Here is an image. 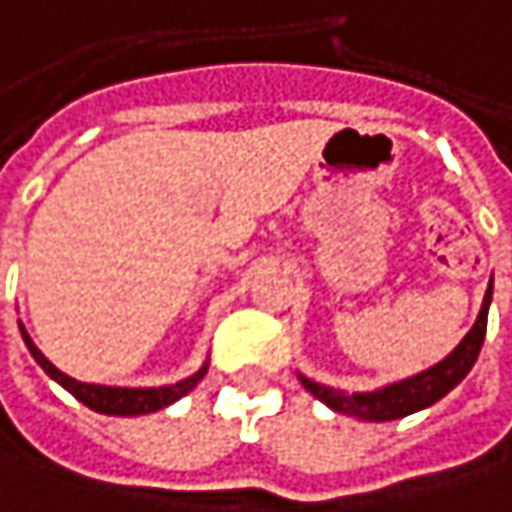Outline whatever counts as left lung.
<instances>
[{
  "label": "left lung",
  "mask_w": 512,
  "mask_h": 512,
  "mask_svg": "<svg viewBox=\"0 0 512 512\" xmlns=\"http://www.w3.org/2000/svg\"><path fill=\"white\" fill-rule=\"evenodd\" d=\"M490 301H493V278H490V286L484 292L481 313L475 318V324L469 327V333L458 342V347L449 356H443L437 365L420 371V374L388 382V385H382L376 391H353V394L342 391V388L321 385V382L304 374H298V379L316 400H321L327 408H333L336 414L356 417V420H365V423L400 420V417H408L414 411H423V408L435 406L437 400H443L472 371V365H475V359L481 353V345H484V336H487Z\"/></svg>",
  "instance_id": "left-lung-1"
}]
</instances>
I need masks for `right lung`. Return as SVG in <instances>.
Masks as SVG:
<instances>
[{
    "label": "right lung",
    "mask_w": 512,
    "mask_h": 512,
    "mask_svg": "<svg viewBox=\"0 0 512 512\" xmlns=\"http://www.w3.org/2000/svg\"><path fill=\"white\" fill-rule=\"evenodd\" d=\"M19 333L25 339V347L31 350L34 362L46 371L57 385H63L75 400H80L83 406H89L98 414H112V417H138V414H153L159 408L173 406L176 400H182L188 391H194L196 385L202 382V376L208 374V359L205 365L191 374L188 379H179L173 385H159V388H118V385H98V382H80L75 376L63 374L57 365H51L46 359V353L34 345V339L28 336V330L19 324Z\"/></svg>",
    "instance_id": "1"
}]
</instances>
